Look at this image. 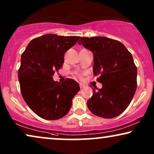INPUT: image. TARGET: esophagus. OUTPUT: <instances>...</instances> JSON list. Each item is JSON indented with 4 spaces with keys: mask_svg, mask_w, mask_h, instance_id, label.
Listing matches in <instances>:
<instances>
[{
    "mask_svg": "<svg viewBox=\"0 0 154 154\" xmlns=\"http://www.w3.org/2000/svg\"><path fill=\"white\" fill-rule=\"evenodd\" d=\"M79 87H80V88L82 89V88H83L84 87H85V85H82V83H79Z\"/></svg>",
    "mask_w": 154,
    "mask_h": 154,
    "instance_id": "esophagus-1",
    "label": "esophagus"
}]
</instances>
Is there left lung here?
<instances>
[{"label":"left lung","instance_id":"8db88e82","mask_svg":"<svg viewBox=\"0 0 154 154\" xmlns=\"http://www.w3.org/2000/svg\"><path fill=\"white\" fill-rule=\"evenodd\" d=\"M78 44L93 53L94 75L102 84L101 89H93L88 108L95 116L116 118L128 107L137 89L132 54L121 42L103 36L81 37Z\"/></svg>","mask_w":154,"mask_h":154}]
</instances>
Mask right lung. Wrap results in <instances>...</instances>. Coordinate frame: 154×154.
Here are the masks:
<instances>
[{
  "label": "right lung",
  "mask_w": 154,
  "mask_h": 154,
  "mask_svg": "<svg viewBox=\"0 0 154 154\" xmlns=\"http://www.w3.org/2000/svg\"><path fill=\"white\" fill-rule=\"evenodd\" d=\"M79 36L45 34L34 38L21 56L18 70L20 90L24 101L43 119L55 120L68 113L72 101L79 91V84L67 78L62 83L53 75L64 63V55Z\"/></svg>",
  "instance_id": "obj_1"
}]
</instances>
